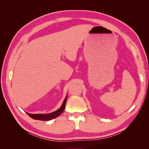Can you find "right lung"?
I'll return each mask as SVG.
<instances>
[{"label":"right lung","instance_id":"right-lung-1","mask_svg":"<svg viewBox=\"0 0 149 149\" xmlns=\"http://www.w3.org/2000/svg\"><path fill=\"white\" fill-rule=\"evenodd\" d=\"M67 96H66L63 102V104L61 106V107L57 109L56 111L52 112L51 113H48V114H31L26 113L28 115L32 118L33 119L38 120H41V121H49L54 119V118L58 117L59 115L62 113V112L64 111L65 108V104L67 102Z\"/></svg>","mask_w":149,"mask_h":149}]
</instances>
